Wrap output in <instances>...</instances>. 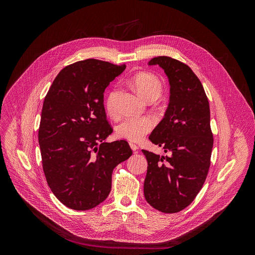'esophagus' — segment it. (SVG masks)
<instances>
[{"label":"esophagus","instance_id":"esophagus-1","mask_svg":"<svg viewBox=\"0 0 255 255\" xmlns=\"http://www.w3.org/2000/svg\"><path fill=\"white\" fill-rule=\"evenodd\" d=\"M129 145H130V147H131V149H132L133 151H136V150L138 149V146H137L136 144H134L133 142H130V143H129Z\"/></svg>","mask_w":255,"mask_h":255}]
</instances>
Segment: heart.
I'll return each mask as SVG.
<instances>
[{
    "label": "heart",
    "mask_w": 255,
    "mask_h": 255,
    "mask_svg": "<svg viewBox=\"0 0 255 255\" xmlns=\"http://www.w3.org/2000/svg\"><path fill=\"white\" fill-rule=\"evenodd\" d=\"M132 85L135 90L144 98L148 99L151 97L157 98L161 91L162 85L160 80L150 72H139L132 79ZM117 91L114 90L108 95L106 101V108L109 114H116V101ZM154 126V121L150 117H136L130 116L125 118L116 129L117 135L120 138H124L130 141H139L144 135L149 133Z\"/></svg>",
    "instance_id": "obj_1"
}]
</instances>
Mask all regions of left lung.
<instances>
[{
	"mask_svg": "<svg viewBox=\"0 0 255 255\" xmlns=\"http://www.w3.org/2000/svg\"><path fill=\"white\" fill-rule=\"evenodd\" d=\"M169 83V103L162 120L149 139L163 147L165 156L142 150L147 160L144 197L162 213L187 208L201 191L210 167L213 134L210 106L205 90L194 71L168 56L152 58Z\"/></svg>",
	"mask_w": 255,
	"mask_h": 255,
	"instance_id": "obj_1",
	"label": "left lung"
}]
</instances>
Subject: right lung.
I'll return each mask as SVG.
<instances>
[{
  "instance_id": "add662e5",
  "label": "right lung",
  "mask_w": 255,
  "mask_h": 255,
  "mask_svg": "<svg viewBox=\"0 0 255 255\" xmlns=\"http://www.w3.org/2000/svg\"><path fill=\"white\" fill-rule=\"evenodd\" d=\"M126 65L86 59L65 66L43 102L38 141L43 171L54 196L67 208L85 211L111 192L113 169L132 155L125 140H104L113 132L104 93Z\"/></svg>"
}]
</instances>
